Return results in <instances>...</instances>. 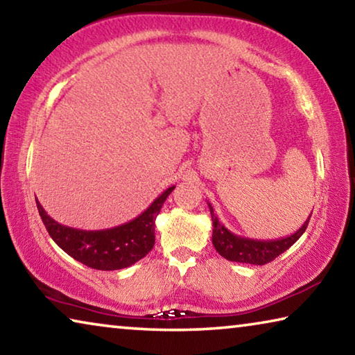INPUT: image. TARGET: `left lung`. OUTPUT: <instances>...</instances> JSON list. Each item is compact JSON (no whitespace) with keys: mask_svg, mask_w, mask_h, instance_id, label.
Instances as JSON below:
<instances>
[{"mask_svg":"<svg viewBox=\"0 0 355 355\" xmlns=\"http://www.w3.org/2000/svg\"><path fill=\"white\" fill-rule=\"evenodd\" d=\"M208 207L213 220V245L219 252V255L227 258L228 261L258 264V266L272 261L274 258L284 254L286 249H290L302 236V233L305 232L310 220V218L305 220L304 225L297 232H294L291 236L272 239V241H260V239H250L232 233L227 227H224V224H220L209 203Z\"/></svg>","mask_w":355,"mask_h":355,"instance_id":"8db88e82","label":"left lung"}]
</instances>
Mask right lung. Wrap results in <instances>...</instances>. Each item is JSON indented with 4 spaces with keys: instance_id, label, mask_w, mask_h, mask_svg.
<instances>
[{
    "instance_id": "add662e5",
    "label": "right lung",
    "mask_w": 355,
    "mask_h": 355,
    "mask_svg": "<svg viewBox=\"0 0 355 355\" xmlns=\"http://www.w3.org/2000/svg\"><path fill=\"white\" fill-rule=\"evenodd\" d=\"M175 186L167 188L152 202L146 211L127 224L106 230H80L56 222L37 203L42 222L48 233L65 254L98 271L128 268L146 257L155 245V219Z\"/></svg>"
}]
</instances>
